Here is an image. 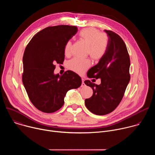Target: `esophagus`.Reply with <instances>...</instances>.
<instances>
[{
  "label": "esophagus",
  "mask_w": 155,
  "mask_h": 155,
  "mask_svg": "<svg viewBox=\"0 0 155 155\" xmlns=\"http://www.w3.org/2000/svg\"><path fill=\"white\" fill-rule=\"evenodd\" d=\"M81 80H82V83H81V87H84V86H86V84H85V83H84V79L82 78Z\"/></svg>",
  "instance_id": "34e87169"
}]
</instances>
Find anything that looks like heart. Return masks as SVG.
I'll return each instance as SVG.
<instances>
[{
    "label": "heart",
    "mask_w": 155,
    "mask_h": 155,
    "mask_svg": "<svg viewBox=\"0 0 155 155\" xmlns=\"http://www.w3.org/2000/svg\"><path fill=\"white\" fill-rule=\"evenodd\" d=\"M78 35L80 38L87 45V54L93 60L99 61L105 56L108 46V36L105 33H101L97 29L89 28L82 29ZM71 48L72 42L68 41L64 47L65 55H71ZM90 65L89 59L79 58H74L68 63L69 69L78 74L83 73Z\"/></svg>",
    "instance_id": "heart-1"
}]
</instances>
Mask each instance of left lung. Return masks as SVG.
Listing matches in <instances>:
<instances>
[{
	"label": "left lung",
	"instance_id": "1",
	"mask_svg": "<svg viewBox=\"0 0 155 155\" xmlns=\"http://www.w3.org/2000/svg\"><path fill=\"white\" fill-rule=\"evenodd\" d=\"M108 37L105 56L87 73L88 78H101L96 84L90 80L84 83L92 87L93 94L85 99V105L91 112L104 115L113 112L121 101L130 80V58L126 44L115 32L104 30Z\"/></svg>",
	"mask_w": 155,
	"mask_h": 155
}]
</instances>
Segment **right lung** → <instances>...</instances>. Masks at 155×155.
<instances>
[{
  "instance_id": "obj_1",
  "label": "right lung",
  "mask_w": 155,
  "mask_h": 155,
  "mask_svg": "<svg viewBox=\"0 0 155 155\" xmlns=\"http://www.w3.org/2000/svg\"><path fill=\"white\" fill-rule=\"evenodd\" d=\"M78 29L76 26H50L37 32L25 50L22 81L32 104L40 111L53 113L60 109L64 97L81 84L76 73L68 71L54 75L55 64L64 61V47Z\"/></svg>"
}]
</instances>
